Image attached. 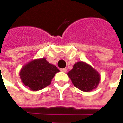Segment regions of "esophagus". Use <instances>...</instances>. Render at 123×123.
Returning a JSON list of instances; mask_svg holds the SVG:
<instances>
[{
    "label": "esophagus",
    "mask_w": 123,
    "mask_h": 123,
    "mask_svg": "<svg viewBox=\"0 0 123 123\" xmlns=\"http://www.w3.org/2000/svg\"><path fill=\"white\" fill-rule=\"evenodd\" d=\"M61 72H66L67 71V69L66 68H61Z\"/></svg>",
    "instance_id": "obj_1"
}]
</instances>
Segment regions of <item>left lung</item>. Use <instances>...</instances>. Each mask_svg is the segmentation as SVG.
<instances>
[{
	"instance_id": "obj_1",
	"label": "left lung",
	"mask_w": 123,
	"mask_h": 123,
	"mask_svg": "<svg viewBox=\"0 0 123 123\" xmlns=\"http://www.w3.org/2000/svg\"><path fill=\"white\" fill-rule=\"evenodd\" d=\"M67 74L75 87L84 92L92 90L97 87L100 80L99 73L83 62L76 63Z\"/></svg>"
}]
</instances>
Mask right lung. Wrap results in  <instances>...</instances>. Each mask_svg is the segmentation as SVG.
Instances as JSON below:
<instances>
[{
  "instance_id": "right-lung-1",
  "label": "right lung",
  "mask_w": 123,
  "mask_h": 123,
  "mask_svg": "<svg viewBox=\"0 0 123 123\" xmlns=\"http://www.w3.org/2000/svg\"><path fill=\"white\" fill-rule=\"evenodd\" d=\"M59 70L45 59H36L23 67L20 76L24 85L31 90H41L49 86Z\"/></svg>"
}]
</instances>
